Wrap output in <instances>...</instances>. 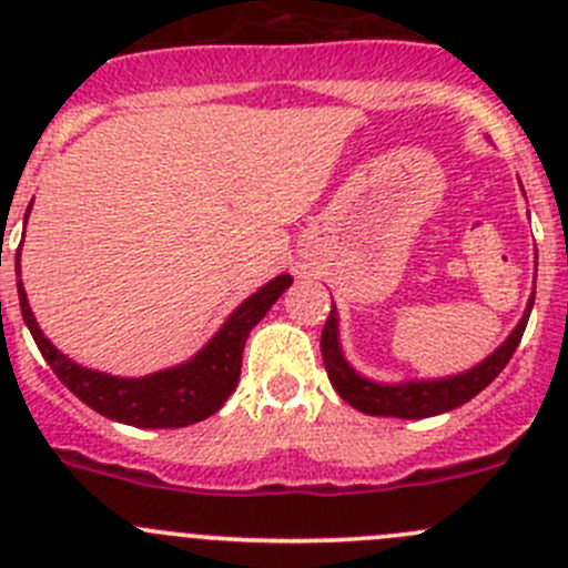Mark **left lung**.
Returning a JSON list of instances; mask_svg holds the SVG:
<instances>
[{"label":"left lung","instance_id":"left-lung-1","mask_svg":"<svg viewBox=\"0 0 568 568\" xmlns=\"http://www.w3.org/2000/svg\"><path fill=\"white\" fill-rule=\"evenodd\" d=\"M536 294V291H532ZM532 311V296L525 307V316L514 326L511 335L506 337L495 354L484 359L475 368L464 371V374L448 376V379H417V382H400V385H379L365 376H359L352 365L343 357L341 341H337V311L332 305L329 316H326L324 332H321V357H324L326 376H329L332 387L341 395L346 404L354 409L365 412V415H382V417H404V420H420V417L439 415V412H450L456 406L467 404L475 398L484 387H489L497 379L508 359L517 352L523 332L528 326Z\"/></svg>","mask_w":568,"mask_h":568}]
</instances>
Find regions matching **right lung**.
Here are the masks:
<instances>
[{
    "instance_id": "1",
    "label": "right lung",
    "mask_w": 568,
    "mask_h": 568,
    "mask_svg": "<svg viewBox=\"0 0 568 568\" xmlns=\"http://www.w3.org/2000/svg\"><path fill=\"white\" fill-rule=\"evenodd\" d=\"M30 214V209H27ZM19 274V257H16ZM294 283L291 274H280L272 283L244 300L222 329L194 354L189 363L142 379H120V376L101 374V371L82 368L79 363L57 352L49 337L40 332L36 316L27 302V291L19 280V305L24 324L30 326L40 354L57 379L68 387L79 400L95 409L109 420L125 423L136 428H183L214 415L231 393L236 390L242 374V352L252 326L268 313V307L283 296V291Z\"/></svg>"
}]
</instances>
